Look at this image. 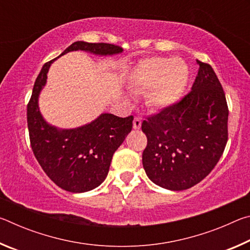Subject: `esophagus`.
<instances>
[{"label":"esophagus","mask_w":250,"mask_h":250,"mask_svg":"<svg viewBox=\"0 0 250 250\" xmlns=\"http://www.w3.org/2000/svg\"><path fill=\"white\" fill-rule=\"evenodd\" d=\"M140 128H141V119H140V118L135 117L134 120H133V129L138 130V129H140Z\"/></svg>","instance_id":"esophagus-1"}]
</instances>
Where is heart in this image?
<instances>
[{"mask_svg":"<svg viewBox=\"0 0 250 250\" xmlns=\"http://www.w3.org/2000/svg\"><path fill=\"white\" fill-rule=\"evenodd\" d=\"M188 77V67L180 59L151 58L134 70L133 83L145 89L151 88L147 103L154 108H164L181 98Z\"/></svg>","mask_w":250,"mask_h":250,"instance_id":"heart-1","label":"heart"}]
</instances>
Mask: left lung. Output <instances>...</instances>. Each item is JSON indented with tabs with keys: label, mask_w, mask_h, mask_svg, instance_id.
<instances>
[{
	"label": "left lung",
	"mask_w": 250,
	"mask_h": 250,
	"mask_svg": "<svg viewBox=\"0 0 250 250\" xmlns=\"http://www.w3.org/2000/svg\"><path fill=\"white\" fill-rule=\"evenodd\" d=\"M200 66L192 90L143 120L147 139L142 163L161 188L183 191L205 179L223 155L228 140L225 92L211 66Z\"/></svg>",
	"instance_id": "1"
}]
</instances>
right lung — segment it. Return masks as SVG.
<instances>
[{"label": "right lung", "mask_w": 250, "mask_h": 250, "mask_svg": "<svg viewBox=\"0 0 250 250\" xmlns=\"http://www.w3.org/2000/svg\"><path fill=\"white\" fill-rule=\"evenodd\" d=\"M78 49L97 55L122 52V47L115 44L79 41L62 55ZM55 59L46 62L34 83L27 104L29 141L40 166L55 184L68 192H87L99 186L107 177L113 153L132 130L133 116L120 118L103 113L91 124L70 130H58L49 125L41 115L37 100Z\"/></svg>", "instance_id": "obj_1"}]
</instances>
